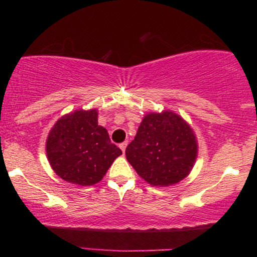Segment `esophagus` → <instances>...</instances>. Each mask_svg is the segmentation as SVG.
Here are the masks:
<instances>
[{
    "label": "esophagus",
    "mask_w": 257,
    "mask_h": 257,
    "mask_svg": "<svg viewBox=\"0 0 257 257\" xmlns=\"http://www.w3.org/2000/svg\"><path fill=\"white\" fill-rule=\"evenodd\" d=\"M127 142H124V143H121L120 144V145H119V147H120V149H121V151H122V152H124L125 153V149H126V146H127Z\"/></svg>",
    "instance_id": "esophagus-1"
}]
</instances>
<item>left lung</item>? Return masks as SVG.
Listing matches in <instances>:
<instances>
[{"label": "left lung", "instance_id": "8db88e82", "mask_svg": "<svg viewBox=\"0 0 257 257\" xmlns=\"http://www.w3.org/2000/svg\"><path fill=\"white\" fill-rule=\"evenodd\" d=\"M125 154L140 178L152 186L166 187L178 184L192 171L198 142L191 126L179 114L151 112L140 122Z\"/></svg>", "mask_w": 257, "mask_h": 257}]
</instances>
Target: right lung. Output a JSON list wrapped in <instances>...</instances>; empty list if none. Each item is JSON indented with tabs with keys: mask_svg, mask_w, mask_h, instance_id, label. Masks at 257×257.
Instances as JSON below:
<instances>
[{
	"mask_svg": "<svg viewBox=\"0 0 257 257\" xmlns=\"http://www.w3.org/2000/svg\"><path fill=\"white\" fill-rule=\"evenodd\" d=\"M47 156L63 180L80 186L99 182L121 150L98 125V111L76 110L59 118L49 132Z\"/></svg>",
	"mask_w": 257,
	"mask_h": 257,
	"instance_id": "obj_1",
	"label": "right lung"
}]
</instances>
